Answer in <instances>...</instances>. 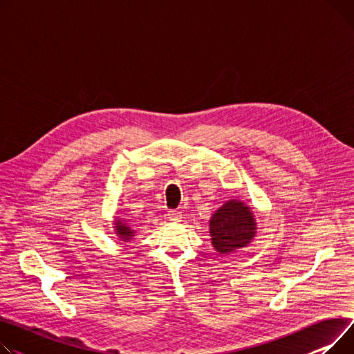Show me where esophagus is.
I'll return each mask as SVG.
<instances>
[{
    "instance_id": "34e87169",
    "label": "esophagus",
    "mask_w": 354,
    "mask_h": 354,
    "mask_svg": "<svg viewBox=\"0 0 354 354\" xmlns=\"http://www.w3.org/2000/svg\"><path fill=\"white\" fill-rule=\"evenodd\" d=\"M168 216H169V219H171V221H174V222H178V221H180V219H182V215H180V212H179V210H169Z\"/></svg>"
}]
</instances>
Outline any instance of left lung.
I'll return each mask as SVG.
<instances>
[{
    "label": "left lung",
    "mask_w": 354,
    "mask_h": 354,
    "mask_svg": "<svg viewBox=\"0 0 354 354\" xmlns=\"http://www.w3.org/2000/svg\"><path fill=\"white\" fill-rule=\"evenodd\" d=\"M212 245L219 253L246 246L254 236L256 223L250 207L241 201L226 202L210 219Z\"/></svg>",
    "instance_id": "8db88e82"
}]
</instances>
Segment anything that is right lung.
Listing matches in <instances>:
<instances>
[{
    "mask_svg": "<svg viewBox=\"0 0 354 354\" xmlns=\"http://www.w3.org/2000/svg\"><path fill=\"white\" fill-rule=\"evenodd\" d=\"M115 230H116V234L118 236H120L122 241H129V239H132V236H133V230L127 225V223H124V222H121L120 219H116L115 221Z\"/></svg>",
    "mask_w": 354,
    "mask_h": 354,
    "instance_id": "right-lung-1",
    "label": "right lung"
}]
</instances>
